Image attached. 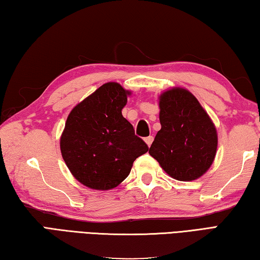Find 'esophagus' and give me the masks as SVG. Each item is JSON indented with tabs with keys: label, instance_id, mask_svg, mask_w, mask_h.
<instances>
[{
	"label": "esophagus",
	"instance_id": "obj_1",
	"mask_svg": "<svg viewBox=\"0 0 260 260\" xmlns=\"http://www.w3.org/2000/svg\"><path fill=\"white\" fill-rule=\"evenodd\" d=\"M153 140H154V137H153V136L146 137V138H145V143L147 144V146H148V147H150L151 143H153Z\"/></svg>",
	"mask_w": 260,
	"mask_h": 260
}]
</instances>
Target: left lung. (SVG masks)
Returning <instances> with one entry per match:
<instances>
[{"label":"left lung","instance_id":"left-lung-1","mask_svg":"<svg viewBox=\"0 0 260 260\" xmlns=\"http://www.w3.org/2000/svg\"><path fill=\"white\" fill-rule=\"evenodd\" d=\"M161 128L149 148L160 168L179 181H192L207 172L217 149V132L198 100L175 87L159 96Z\"/></svg>","mask_w":260,"mask_h":260}]
</instances>
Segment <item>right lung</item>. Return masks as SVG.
<instances>
[{
    "label": "right lung",
    "instance_id": "right-lung-1",
    "mask_svg": "<svg viewBox=\"0 0 260 260\" xmlns=\"http://www.w3.org/2000/svg\"><path fill=\"white\" fill-rule=\"evenodd\" d=\"M130 94L117 82H107L68 116L60 140L62 157L72 175L88 188L117 187L129 175L136 158L148 151L122 115Z\"/></svg>",
    "mask_w": 260,
    "mask_h": 260
}]
</instances>
